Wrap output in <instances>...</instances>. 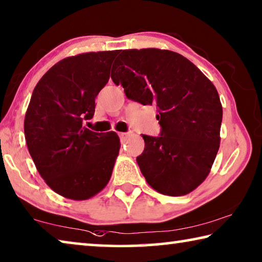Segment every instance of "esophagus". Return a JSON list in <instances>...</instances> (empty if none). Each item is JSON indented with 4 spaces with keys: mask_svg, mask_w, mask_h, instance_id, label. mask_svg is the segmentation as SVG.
<instances>
[{
    "mask_svg": "<svg viewBox=\"0 0 262 262\" xmlns=\"http://www.w3.org/2000/svg\"><path fill=\"white\" fill-rule=\"evenodd\" d=\"M127 135H128V133H119V136H120V139H121V140H123L124 138H127Z\"/></svg>",
    "mask_w": 262,
    "mask_h": 262,
    "instance_id": "34e87169",
    "label": "esophagus"
}]
</instances>
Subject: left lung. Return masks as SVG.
Here are the masks:
<instances>
[{"mask_svg":"<svg viewBox=\"0 0 262 262\" xmlns=\"http://www.w3.org/2000/svg\"><path fill=\"white\" fill-rule=\"evenodd\" d=\"M112 72L128 99L156 105L157 138L142 135L136 157L148 184L167 196H184L210 173L219 143L223 107L214 85L180 53L160 49L123 50Z\"/></svg>","mask_w":262,"mask_h":262,"instance_id":"obj_1","label":"left lung"}]
</instances>
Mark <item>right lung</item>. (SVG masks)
I'll use <instances>...</instances> for the list:
<instances>
[{
    "label": "right lung",
    "mask_w": 262,
    "mask_h": 262,
    "mask_svg": "<svg viewBox=\"0 0 262 262\" xmlns=\"http://www.w3.org/2000/svg\"><path fill=\"white\" fill-rule=\"evenodd\" d=\"M119 51L87 52L58 61L37 82L24 119V135L39 175L55 192L85 201L105 188L120 150L116 133L84 127L95 98L108 82Z\"/></svg>",
    "instance_id": "right-lung-1"
}]
</instances>
